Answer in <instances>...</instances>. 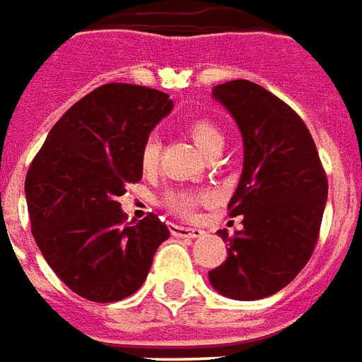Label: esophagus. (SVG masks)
Wrapping results in <instances>:
<instances>
[{"label":"esophagus","instance_id":"34e87169","mask_svg":"<svg viewBox=\"0 0 362 362\" xmlns=\"http://www.w3.org/2000/svg\"><path fill=\"white\" fill-rule=\"evenodd\" d=\"M170 234L178 238H202L205 232L195 226H180V224H170Z\"/></svg>","mask_w":362,"mask_h":362}]
</instances>
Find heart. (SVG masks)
<instances>
[{
    "label": "heart",
    "instance_id": "heart-1",
    "mask_svg": "<svg viewBox=\"0 0 362 362\" xmlns=\"http://www.w3.org/2000/svg\"><path fill=\"white\" fill-rule=\"evenodd\" d=\"M188 134L192 136V140L195 141V146L202 149L203 153L207 155L211 149L215 147H222L224 144V136L222 130L216 127L213 120L209 119H195L188 124ZM159 160V138L151 134L147 136L144 146L140 151V165L144 173H151L157 167ZM207 199L205 194H197V192H189V189H176L170 192L165 197L167 207L180 216H192L195 213V209L199 207L203 202Z\"/></svg>",
    "mask_w": 362,
    "mask_h": 362
}]
</instances>
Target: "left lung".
Instances as JSON below:
<instances>
[{
  "label": "left lung",
  "mask_w": 362,
  "mask_h": 362,
  "mask_svg": "<svg viewBox=\"0 0 362 362\" xmlns=\"http://www.w3.org/2000/svg\"><path fill=\"white\" fill-rule=\"evenodd\" d=\"M243 138V170L228 203L243 230L228 242L226 261L209 272L218 293L255 301L286 288L317 245L328 180L317 146L288 103L249 80L215 86Z\"/></svg>",
  "instance_id": "8db88e82"
}]
</instances>
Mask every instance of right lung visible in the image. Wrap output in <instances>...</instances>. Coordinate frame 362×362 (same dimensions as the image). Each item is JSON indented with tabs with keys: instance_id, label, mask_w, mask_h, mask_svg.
<instances>
[{
	"instance_id": "obj_1",
	"label": "right lung",
	"mask_w": 362,
	"mask_h": 362,
	"mask_svg": "<svg viewBox=\"0 0 362 362\" xmlns=\"http://www.w3.org/2000/svg\"><path fill=\"white\" fill-rule=\"evenodd\" d=\"M170 109L153 88L99 86L55 122L26 173L32 235L53 272L88 301L136 293L170 235L153 213L127 222L117 202L141 180V146Z\"/></svg>"
}]
</instances>
